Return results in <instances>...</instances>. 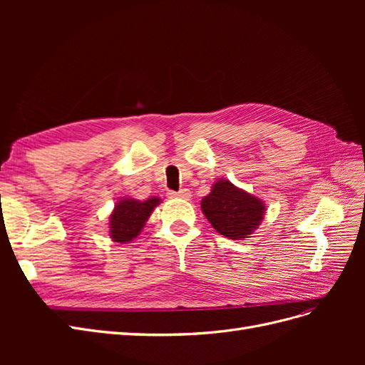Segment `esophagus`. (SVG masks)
Returning <instances> with one entry per match:
<instances>
[{
	"instance_id": "1",
	"label": "esophagus",
	"mask_w": 365,
	"mask_h": 365,
	"mask_svg": "<svg viewBox=\"0 0 365 365\" xmlns=\"http://www.w3.org/2000/svg\"><path fill=\"white\" fill-rule=\"evenodd\" d=\"M168 195H169L170 197H181V200H190V196H192L190 190H187V189H181L180 192L169 190V192H168Z\"/></svg>"
}]
</instances>
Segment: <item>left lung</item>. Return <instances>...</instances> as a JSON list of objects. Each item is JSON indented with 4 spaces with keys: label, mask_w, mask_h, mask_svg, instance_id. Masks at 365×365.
Returning <instances> with one entry per match:
<instances>
[{
    "label": "left lung",
    "mask_w": 365,
    "mask_h": 365,
    "mask_svg": "<svg viewBox=\"0 0 365 365\" xmlns=\"http://www.w3.org/2000/svg\"><path fill=\"white\" fill-rule=\"evenodd\" d=\"M201 208L217 233L233 240L248 237L264 215L263 201L237 189L228 180L213 184L212 192L201 201Z\"/></svg>",
    "instance_id": "left-lung-1"
}]
</instances>
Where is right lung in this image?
I'll return each mask as SVG.
<instances>
[{"label": "right lung", "mask_w": 365, "mask_h": 365, "mask_svg": "<svg viewBox=\"0 0 365 365\" xmlns=\"http://www.w3.org/2000/svg\"><path fill=\"white\" fill-rule=\"evenodd\" d=\"M160 197H149L146 201L121 200L109 216V236L120 244H128L135 239L145 227L150 213L160 204Z\"/></svg>", "instance_id": "add662e5"}]
</instances>
